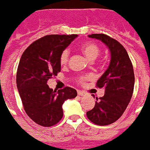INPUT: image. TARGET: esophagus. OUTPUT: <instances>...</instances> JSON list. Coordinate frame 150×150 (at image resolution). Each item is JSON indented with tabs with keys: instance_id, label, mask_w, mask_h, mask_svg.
<instances>
[{
	"instance_id": "obj_1",
	"label": "esophagus",
	"mask_w": 150,
	"mask_h": 150,
	"mask_svg": "<svg viewBox=\"0 0 150 150\" xmlns=\"http://www.w3.org/2000/svg\"><path fill=\"white\" fill-rule=\"evenodd\" d=\"M77 94L79 96H85L86 95V93L84 91H81V90H77Z\"/></svg>"
}]
</instances>
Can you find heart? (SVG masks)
Here are the masks:
<instances>
[{"instance_id":"obj_1","label":"heart","mask_w":150,"mask_h":150,"mask_svg":"<svg viewBox=\"0 0 150 150\" xmlns=\"http://www.w3.org/2000/svg\"><path fill=\"white\" fill-rule=\"evenodd\" d=\"M81 51L83 52L85 56H86L87 59L90 60H94L98 56H99L101 52V50L99 47L98 46L96 43H92V42H86L83 43L80 47ZM69 58V51L68 49H64L61 52L60 56V63L61 65H65ZM92 78V76L90 74H86V75H81L76 78V81L78 84L86 83L87 80H90Z\"/></svg>"}]
</instances>
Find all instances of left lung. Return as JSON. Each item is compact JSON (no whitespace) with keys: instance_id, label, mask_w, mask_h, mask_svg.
<instances>
[{"instance_id":"1","label":"left lung","mask_w":150,"mask_h":150,"mask_svg":"<svg viewBox=\"0 0 150 150\" xmlns=\"http://www.w3.org/2000/svg\"><path fill=\"white\" fill-rule=\"evenodd\" d=\"M90 38L101 40L111 52L108 69L98 79L96 86L105 89V94L95 102L86 115L97 125H108L119 120L128 107L133 93L134 72L127 51L117 40L104 34H92Z\"/></svg>"}]
</instances>
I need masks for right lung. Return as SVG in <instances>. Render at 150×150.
<instances>
[{
  "label": "right lung",
  "instance_id": "obj_1",
  "mask_svg": "<svg viewBox=\"0 0 150 150\" xmlns=\"http://www.w3.org/2000/svg\"><path fill=\"white\" fill-rule=\"evenodd\" d=\"M77 35H50L35 41L22 53L17 71V87L24 110L43 127L56 124L63 117L64 101L77 96L66 86L56 91L47 85L60 72V56Z\"/></svg>",
  "mask_w": 150,
  "mask_h": 150
}]
</instances>
